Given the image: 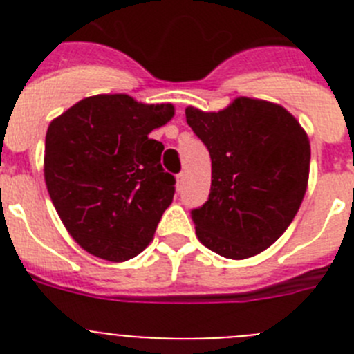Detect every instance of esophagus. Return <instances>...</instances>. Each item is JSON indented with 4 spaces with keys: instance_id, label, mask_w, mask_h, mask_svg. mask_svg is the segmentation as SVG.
I'll use <instances>...</instances> for the list:
<instances>
[{
    "instance_id": "obj_1",
    "label": "esophagus",
    "mask_w": 354,
    "mask_h": 354,
    "mask_svg": "<svg viewBox=\"0 0 354 354\" xmlns=\"http://www.w3.org/2000/svg\"><path fill=\"white\" fill-rule=\"evenodd\" d=\"M175 180H177V189H180V187H183V184H184V180H186V174H184V171L177 174Z\"/></svg>"
}]
</instances>
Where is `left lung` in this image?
<instances>
[{
  "mask_svg": "<svg viewBox=\"0 0 354 354\" xmlns=\"http://www.w3.org/2000/svg\"><path fill=\"white\" fill-rule=\"evenodd\" d=\"M187 126L207 147L211 193L192 212L198 241L243 261L270 248L294 220L308 186L310 140L277 102L236 97L220 111L186 108Z\"/></svg>",
  "mask_w": 354,
  "mask_h": 354,
  "instance_id": "obj_1",
  "label": "left lung"
}]
</instances>
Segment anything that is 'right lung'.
<instances>
[{
  "mask_svg": "<svg viewBox=\"0 0 354 354\" xmlns=\"http://www.w3.org/2000/svg\"><path fill=\"white\" fill-rule=\"evenodd\" d=\"M174 115L170 102L99 93L49 124L46 186L67 232L90 255L124 262L154 239L175 179L161 167L165 147L149 134Z\"/></svg>",
  "mask_w": 354,
  "mask_h": 354,
  "instance_id": "add662e5",
  "label": "right lung"
}]
</instances>
